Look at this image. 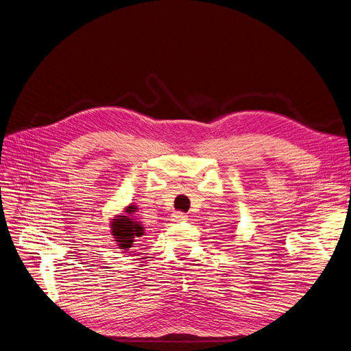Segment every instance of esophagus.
Instances as JSON below:
<instances>
[{
    "instance_id": "34e87169",
    "label": "esophagus",
    "mask_w": 351,
    "mask_h": 351,
    "mask_svg": "<svg viewBox=\"0 0 351 351\" xmlns=\"http://www.w3.org/2000/svg\"><path fill=\"white\" fill-rule=\"evenodd\" d=\"M186 215L184 214V213H175L173 215H172V221H175V223H180V221H186Z\"/></svg>"
}]
</instances>
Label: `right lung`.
<instances>
[{
	"label": "right lung",
	"instance_id": "right-lung-1",
	"mask_svg": "<svg viewBox=\"0 0 351 351\" xmlns=\"http://www.w3.org/2000/svg\"><path fill=\"white\" fill-rule=\"evenodd\" d=\"M136 210L134 205H130L125 208L127 215H117L111 221V234L121 250H128L133 245L134 239L141 237L145 232L140 221H136L132 217Z\"/></svg>",
	"mask_w": 351,
	"mask_h": 351
}]
</instances>
